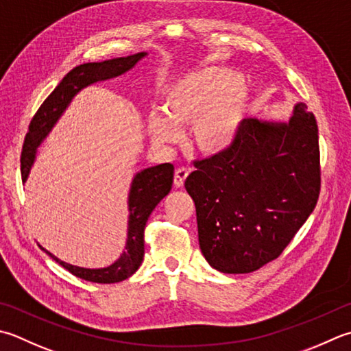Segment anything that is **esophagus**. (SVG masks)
Masks as SVG:
<instances>
[{"instance_id": "1", "label": "esophagus", "mask_w": 351, "mask_h": 351, "mask_svg": "<svg viewBox=\"0 0 351 351\" xmlns=\"http://www.w3.org/2000/svg\"><path fill=\"white\" fill-rule=\"evenodd\" d=\"M189 173H190V170H189V169H185V167H180V169H176V171H175V178H173L175 187L181 189L182 185H184V182H185V180H187Z\"/></svg>"}]
</instances>
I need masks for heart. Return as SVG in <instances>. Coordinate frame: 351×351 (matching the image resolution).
Instances as JSON below:
<instances>
[{"mask_svg":"<svg viewBox=\"0 0 351 351\" xmlns=\"http://www.w3.org/2000/svg\"><path fill=\"white\" fill-rule=\"evenodd\" d=\"M251 101V89L240 74L222 66L184 71L171 79L162 93V112L147 119L152 140L178 143L181 128H191V143L205 155L228 150L242 128Z\"/></svg>","mask_w":351,"mask_h":351,"instance_id":"1","label":"heart"}]
</instances>
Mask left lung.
<instances>
[{
    "mask_svg": "<svg viewBox=\"0 0 351 351\" xmlns=\"http://www.w3.org/2000/svg\"><path fill=\"white\" fill-rule=\"evenodd\" d=\"M185 180L211 267L248 274L277 258L312 215L321 187L318 126L306 103L289 121L245 119L234 144Z\"/></svg>",
    "mask_w": 351,
    "mask_h": 351,
    "instance_id": "obj_1",
    "label": "left lung"
}]
</instances>
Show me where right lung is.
Here are the masks:
<instances>
[{
  "mask_svg": "<svg viewBox=\"0 0 351 351\" xmlns=\"http://www.w3.org/2000/svg\"><path fill=\"white\" fill-rule=\"evenodd\" d=\"M147 53L130 54L126 58H115L103 62H88L79 66L73 68L60 84L54 88V91L48 95L45 101L40 105L38 112L34 114L33 120L29 126V132L25 135L23 154H21V176L23 182L27 181L30 170L36 160L38 147L44 143L47 135L51 132L54 125L70 106L73 99L82 89L97 84V82L109 80L128 73L129 70L146 58ZM173 166L170 162L160 164V166L147 167L138 171L130 182L128 208H129V221H128V239L126 246L121 256L115 260L112 265L99 269H88V267L74 266L59 260L53 256L50 251L39 245V248L47 252L53 260L70 271L73 276L82 280L93 281V283H119L129 278L138 269L143 257H144V228L150 216L162 197H166L173 184Z\"/></svg>",
  "mask_w": 351,
  "mask_h": 351,
  "instance_id": "add662e5",
  "label": "right lung"
}]
</instances>
